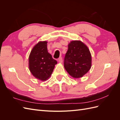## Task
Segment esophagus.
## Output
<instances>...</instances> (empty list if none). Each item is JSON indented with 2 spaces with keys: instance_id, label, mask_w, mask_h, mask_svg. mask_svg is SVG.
Segmentation results:
<instances>
[{
  "instance_id": "obj_1",
  "label": "esophagus",
  "mask_w": 120,
  "mask_h": 120,
  "mask_svg": "<svg viewBox=\"0 0 120 120\" xmlns=\"http://www.w3.org/2000/svg\"><path fill=\"white\" fill-rule=\"evenodd\" d=\"M58 61H59V62H60V63H61L63 62V59H62V57H60L59 58V59H58Z\"/></svg>"
}]
</instances>
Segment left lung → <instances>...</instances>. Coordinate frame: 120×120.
<instances>
[{"mask_svg":"<svg viewBox=\"0 0 120 120\" xmlns=\"http://www.w3.org/2000/svg\"><path fill=\"white\" fill-rule=\"evenodd\" d=\"M92 56L87 46L80 41H71L64 59V67L74 78L83 77L90 70Z\"/></svg>","mask_w":120,"mask_h":120,"instance_id":"8db88e82","label":"left lung"}]
</instances>
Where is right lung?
<instances>
[{
	"label": "right lung",
	"mask_w": 120,
	"mask_h": 120,
	"mask_svg": "<svg viewBox=\"0 0 120 120\" xmlns=\"http://www.w3.org/2000/svg\"><path fill=\"white\" fill-rule=\"evenodd\" d=\"M47 41H39L32 49L29 56V68L32 75L39 80L46 81L51 75L56 60L48 52Z\"/></svg>",
	"instance_id": "1"
}]
</instances>
